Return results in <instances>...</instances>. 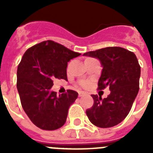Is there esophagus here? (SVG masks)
I'll list each match as a JSON object with an SVG mask.
<instances>
[{"mask_svg":"<svg viewBox=\"0 0 153 153\" xmlns=\"http://www.w3.org/2000/svg\"><path fill=\"white\" fill-rule=\"evenodd\" d=\"M86 93H84V92H79V97H83V96H84Z\"/></svg>","mask_w":153,"mask_h":153,"instance_id":"esophagus-1","label":"esophagus"}]
</instances>
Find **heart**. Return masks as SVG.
Instances as JSON below:
<instances>
[{
  "label": "heart",
  "instance_id": "b5f03b06",
  "mask_svg": "<svg viewBox=\"0 0 153 153\" xmlns=\"http://www.w3.org/2000/svg\"><path fill=\"white\" fill-rule=\"evenodd\" d=\"M89 59H90V58H89ZM80 85L83 86V87H87V86H89V85H90V82H89V81H86V80L81 81Z\"/></svg>",
  "mask_w": 153,
  "mask_h": 153
}]
</instances>
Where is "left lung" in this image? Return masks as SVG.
I'll list each match as a JSON object with an SVG mask.
<instances>
[{
	"instance_id": "1",
	"label": "left lung",
	"mask_w": 153,
	"mask_h": 153,
	"mask_svg": "<svg viewBox=\"0 0 153 153\" xmlns=\"http://www.w3.org/2000/svg\"><path fill=\"white\" fill-rule=\"evenodd\" d=\"M97 58L102 67L99 90L109 86L110 94L102 99L91 95L93 105L86 109L90 122L100 128L120 123L129 114L140 90L141 69L134 53L123 47H109L83 53Z\"/></svg>"
}]
</instances>
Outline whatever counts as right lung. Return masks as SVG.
Returning a JSON list of instances; mask_svg holds the SVG:
<instances>
[{"label": "right lung", "mask_w": 153, "mask_h": 153, "mask_svg": "<svg viewBox=\"0 0 153 153\" xmlns=\"http://www.w3.org/2000/svg\"><path fill=\"white\" fill-rule=\"evenodd\" d=\"M79 55L53 40L41 42L24 53L17 67V91L24 112L40 129L55 130L64 125L78 93L68 90L56 96L51 90L53 79L67 80V63Z\"/></svg>", "instance_id": "1"}]
</instances>
